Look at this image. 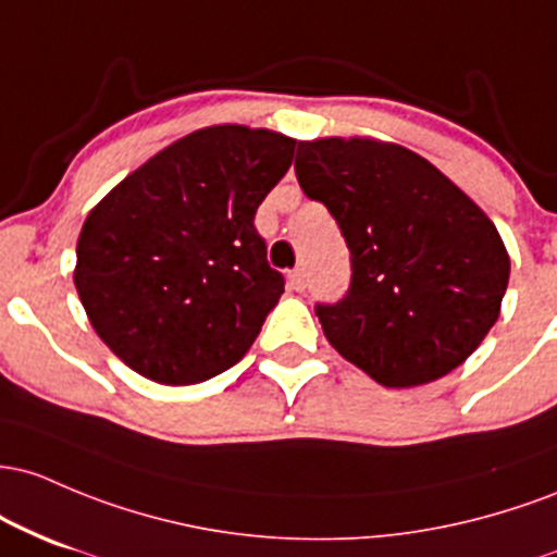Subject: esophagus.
I'll return each mask as SVG.
<instances>
[{"mask_svg": "<svg viewBox=\"0 0 557 557\" xmlns=\"http://www.w3.org/2000/svg\"><path fill=\"white\" fill-rule=\"evenodd\" d=\"M289 289L292 292H302L305 289V273L299 271V268H297V271L289 273Z\"/></svg>", "mask_w": 557, "mask_h": 557, "instance_id": "obj_1", "label": "esophagus"}]
</instances>
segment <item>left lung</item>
<instances>
[{"label": "left lung", "instance_id": "8db88e82", "mask_svg": "<svg viewBox=\"0 0 557 557\" xmlns=\"http://www.w3.org/2000/svg\"><path fill=\"white\" fill-rule=\"evenodd\" d=\"M297 181L349 249V289L315 305L342 358L389 389L447 376L495 326L510 258L495 223L399 144L299 141Z\"/></svg>", "mask_w": 557, "mask_h": 557}]
</instances>
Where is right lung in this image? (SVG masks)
Wrapping results in <instances>:
<instances>
[{"label":"right lung","mask_w":557,"mask_h":557,"mask_svg":"<svg viewBox=\"0 0 557 557\" xmlns=\"http://www.w3.org/2000/svg\"><path fill=\"white\" fill-rule=\"evenodd\" d=\"M295 139L210 126L136 168L86 218L76 289L99 339L158 384L236 366L284 295L255 212L284 178Z\"/></svg>","instance_id":"right-lung-1"}]
</instances>
